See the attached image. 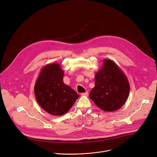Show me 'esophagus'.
Instances as JSON below:
<instances>
[{"instance_id": "obj_1", "label": "esophagus", "mask_w": 157, "mask_h": 157, "mask_svg": "<svg viewBox=\"0 0 157 157\" xmlns=\"http://www.w3.org/2000/svg\"><path fill=\"white\" fill-rule=\"evenodd\" d=\"M81 95H82V96H87L88 95V91H86L85 93H82V94H81Z\"/></svg>"}]
</instances>
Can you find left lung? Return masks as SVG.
<instances>
[{
	"mask_svg": "<svg viewBox=\"0 0 157 157\" xmlns=\"http://www.w3.org/2000/svg\"><path fill=\"white\" fill-rule=\"evenodd\" d=\"M95 86L90 93V98L101 110L113 112L125 103L129 93L128 78L118 65L104 59L101 69L95 74Z\"/></svg>",
	"mask_w": 157,
	"mask_h": 157,
	"instance_id": "8db88e82",
	"label": "left lung"
}]
</instances>
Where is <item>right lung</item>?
Here are the masks:
<instances>
[{
  "mask_svg": "<svg viewBox=\"0 0 157 157\" xmlns=\"http://www.w3.org/2000/svg\"><path fill=\"white\" fill-rule=\"evenodd\" d=\"M64 71L58 63L48 64L40 71L35 83L34 94L40 106L54 116L65 114L79 95L63 82Z\"/></svg>",
  "mask_w": 157,
  "mask_h": 157,
  "instance_id": "right-lung-1",
  "label": "right lung"
}]
</instances>
